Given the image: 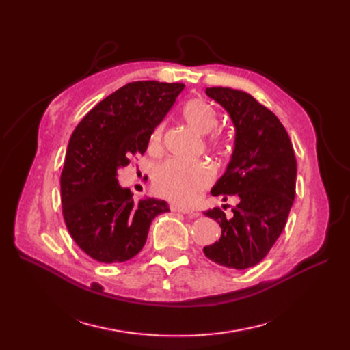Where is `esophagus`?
Here are the masks:
<instances>
[{
  "mask_svg": "<svg viewBox=\"0 0 350 350\" xmlns=\"http://www.w3.org/2000/svg\"><path fill=\"white\" fill-rule=\"evenodd\" d=\"M171 210H172V211H176V213L189 215L191 217H197V216H198L197 211H193V210L185 208V207H179V206H176V204H171Z\"/></svg>",
  "mask_w": 350,
  "mask_h": 350,
  "instance_id": "1",
  "label": "esophagus"
}]
</instances>
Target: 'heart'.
Returning a JSON list of instances; mask_svg holds the SVG:
<instances>
[{
  "mask_svg": "<svg viewBox=\"0 0 350 350\" xmlns=\"http://www.w3.org/2000/svg\"><path fill=\"white\" fill-rule=\"evenodd\" d=\"M184 120L201 134H207L210 149L221 152L228 147V139L224 133L213 130L217 125L219 113L208 100L194 98L183 107ZM163 124H159L152 137L150 146L156 147L162 140ZM154 191L176 204L189 206L210 185L213 179V169L204 161H179L167 159L157 165L152 175Z\"/></svg>",
  "mask_w": 350,
  "mask_h": 350,
  "instance_id": "b5f03b06",
  "label": "heart"
}]
</instances>
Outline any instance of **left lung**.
<instances>
[{
  "label": "left lung",
  "instance_id": "1",
  "mask_svg": "<svg viewBox=\"0 0 350 350\" xmlns=\"http://www.w3.org/2000/svg\"><path fill=\"white\" fill-rule=\"evenodd\" d=\"M234 121L235 149L226 172L211 196H235L238 204L226 215L206 210L221 228L220 239L203 248L206 257L226 269L243 270L267 256L280 237L295 200L296 159L279 118L251 94L230 88H208Z\"/></svg>",
  "mask_w": 350,
  "mask_h": 350
}]
</instances>
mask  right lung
<instances>
[{
  "mask_svg": "<svg viewBox=\"0 0 350 350\" xmlns=\"http://www.w3.org/2000/svg\"><path fill=\"white\" fill-rule=\"evenodd\" d=\"M183 83L133 81L86 113L72 131L61 172L62 216L71 238L99 262H122L142 251L165 201H134L118 169L144 154Z\"/></svg>",
  "mask_w": 350,
  "mask_h": 350,
  "instance_id": "add662e5",
  "label": "right lung"
}]
</instances>
